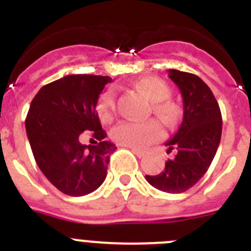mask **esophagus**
Returning <instances> with one entry per match:
<instances>
[{
	"mask_svg": "<svg viewBox=\"0 0 251 251\" xmlns=\"http://www.w3.org/2000/svg\"><path fill=\"white\" fill-rule=\"evenodd\" d=\"M130 150H132V152L134 153L137 157H143L146 154V151L139 150V148H130Z\"/></svg>",
	"mask_w": 251,
	"mask_h": 251,
	"instance_id": "esophagus-1",
	"label": "esophagus"
}]
</instances>
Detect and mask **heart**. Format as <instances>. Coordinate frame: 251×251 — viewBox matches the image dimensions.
Segmentation results:
<instances>
[{"label": "heart", "instance_id": "obj_1", "mask_svg": "<svg viewBox=\"0 0 251 251\" xmlns=\"http://www.w3.org/2000/svg\"><path fill=\"white\" fill-rule=\"evenodd\" d=\"M136 88L153 103V112L167 124H174L179 117V108L167 100L171 90L162 79L148 76L136 83ZM98 114L101 122L110 123L117 114V98L114 90L103 94L98 104ZM165 136L161 124L154 119L147 122H122L113 128L110 137L119 146L129 148H145Z\"/></svg>", "mask_w": 251, "mask_h": 251}]
</instances>
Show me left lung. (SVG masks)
I'll use <instances>...</instances> for the list:
<instances>
[{
    "label": "left lung",
    "mask_w": 251,
    "mask_h": 251,
    "mask_svg": "<svg viewBox=\"0 0 251 251\" xmlns=\"http://www.w3.org/2000/svg\"><path fill=\"white\" fill-rule=\"evenodd\" d=\"M178 86L183 103V118L178 130L166 142L175 157L166 162L161 174L146 176L150 185L168 194H181L196 185L206 174L221 139L223 118L211 89L191 73L168 70Z\"/></svg>",
    "instance_id": "1"
}]
</instances>
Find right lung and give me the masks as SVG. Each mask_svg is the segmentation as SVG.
Listing matches in <instances>:
<instances>
[{
  "label": "right lung",
  "instance_id": "right-lung-1",
  "mask_svg": "<svg viewBox=\"0 0 251 251\" xmlns=\"http://www.w3.org/2000/svg\"><path fill=\"white\" fill-rule=\"evenodd\" d=\"M109 76L66 75L44 85L32 99L25 126L35 161L46 178L63 194L85 196L106 177L117 147L105 141L95 110ZM83 131H92L95 145H83Z\"/></svg>",
  "mask_w": 251,
  "mask_h": 251
}]
</instances>
